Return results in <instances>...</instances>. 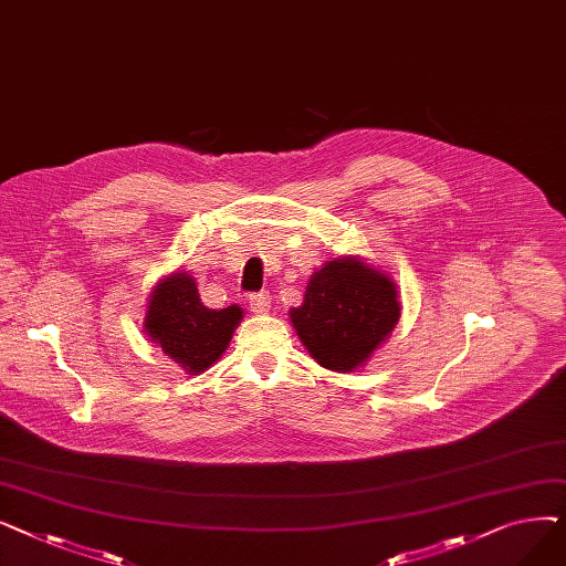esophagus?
Here are the masks:
<instances>
[{"label":"esophagus","mask_w":566,"mask_h":566,"mask_svg":"<svg viewBox=\"0 0 566 566\" xmlns=\"http://www.w3.org/2000/svg\"><path fill=\"white\" fill-rule=\"evenodd\" d=\"M271 303H273V298H271V295H268L265 291L250 295V310H252L254 314H265L268 310H271Z\"/></svg>","instance_id":"1"}]
</instances>
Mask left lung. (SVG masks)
Returning a JSON list of instances; mask_svg holds the SVG:
<instances>
[{
	"mask_svg": "<svg viewBox=\"0 0 566 566\" xmlns=\"http://www.w3.org/2000/svg\"><path fill=\"white\" fill-rule=\"evenodd\" d=\"M401 316L392 277L363 256L325 261L310 277L301 307L289 318L312 358L331 371L365 367Z\"/></svg>",
	"mask_w": 566,
	"mask_h": 566,
	"instance_id": "left-lung-1",
	"label": "left lung"
}]
</instances>
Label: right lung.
<instances>
[{
	"label": "right lung",
	"instance_id": "right-lung-1",
	"mask_svg": "<svg viewBox=\"0 0 566 566\" xmlns=\"http://www.w3.org/2000/svg\"><path fill=\"white\" fill-rule=\"evenodd\" d=\"M241 321L243 307H203L195 277L174 271L163 275L148 295L144 333L186 374L199 376L222 358Z\"/></svg>",
	"mask_w": 566,
	"mask_h": 566
}]
</instances>
